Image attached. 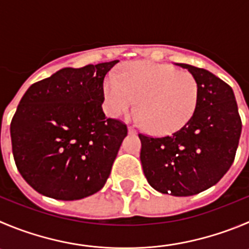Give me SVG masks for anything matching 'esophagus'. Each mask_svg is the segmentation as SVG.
Wrapping results in <instances>:
<instances>
[{
    "instance_id": "1",
    "label": "esophagus",
    "mask_w": 249,
    "mask_h": 249,
    "mask_svg": "<svg viewBox=\"0 0 249 249\" xmlns=\"http://www.w3.org/2000/svg\"><path fill=\"white\" fill-rule=\"evenodd\" d=\"M127 131H129V134H136V129L132 126L127 127Z\"/></svg>"
}]
</instances>
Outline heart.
Returning <instances> with one entry per match:
<instances>
[{"mask_svg":"<svg viewBox=\"0 0 249 249\" xmlns=\"http://www.w3.org/2000/svg\"><path fill=\"white\" fill-rule=\"evenodd\" d=\"M107 110L111 117L138 114L155 134H169L184 126L199 102V83L185 71L169 65L136 62L120 80L109 76L103 85Z\"/></svg>","mask_w":249,"mask_h":249,"instance_id":"1","label":"heart"}]
</instances>
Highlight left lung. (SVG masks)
I'll return each instance as SVG.
<instances>
[{"label": "left lung", "instance_id": "1", "mask_svg": "<svg viewBox=\"0 0 249 249\" xmlns=\"http://www.w3.org/2000/svg\"><path fill=\"white\" fill-rule=\"evenodd\" d=\"M180 67L196 78L199 102L192 119L166 136L139 134L143 173L153 189L189 196L219 182L233 163L242 122L233 90L208 70Z\"/></svg>", "mask_w": 249, "mask_h": 249}]
</instances>
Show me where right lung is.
<instances>
[{"instance_id": "obj_1", "label": "right lung", "mask_w": 249, "mask_h": 249, "mask_svg": "<svg viewBox=\"0 0 249 249\" xmlns=\"http://www.w3.org/2000/svg\"><path fill=\"white\" fill-rule=\"evenodd\" d=\"M118 60L66 67L28 88L11 122L16 166L30 187L59 200H77L106 184L125 123L107 118L103 81Z\"/></svg>"}]
</instances>
